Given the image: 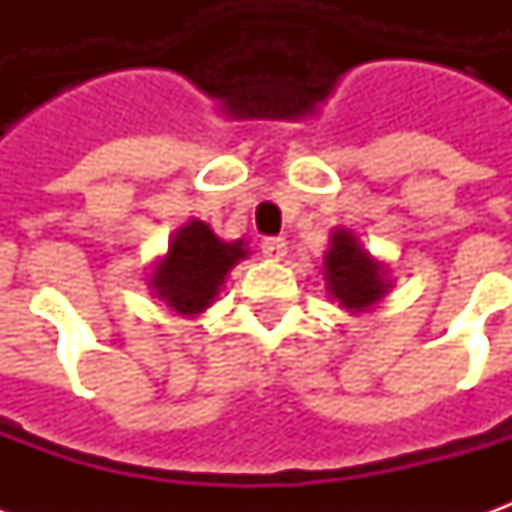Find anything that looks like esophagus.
I'll list each match as a JSON object with an SVG mask.
<instances>
[{"instance_id":"1","label":"esophagus","mask_w":512,"mask_h":512,"mask_svg":"<svg viewBox=\"0 0 512 512\" xmlns=\"http://www.w3.org/2000/svg\"><path fill=\"white\" fill-rule=\"evenodd\" d=\"M260 249H263V257H268V260H282V257L288 255L285 238H263Z\"/></svg>"}]
</instances>
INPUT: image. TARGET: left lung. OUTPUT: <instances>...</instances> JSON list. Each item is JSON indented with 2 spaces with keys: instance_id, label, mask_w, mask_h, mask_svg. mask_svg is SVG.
<instances>
[{
  "instance_id": "left-lung-1",
  "label": "left lung",
  "mask_w": 512,
  "mask_h": 512,
  "mask_svg": "<svg viewBox=\"0 0 512 512\" xmlns=\"http://www.w3.org/2000/svg\"><path fill=\"white\" fill-rule=\"evenodd\" d=\"M323 279L329 299L351 315L378 307L395 282L389 277L384 260L370 255L359 235L348 227H334L329 235V249L323 255Z\"/></svg>"
}]
</instances>
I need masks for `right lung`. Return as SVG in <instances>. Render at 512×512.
Returning a JSON list of instances; mask_svg holds the SVG:
<instances>
[{"label":"right lung","mask_w":512,"mask_h":512,"mask_svg":"<svg viewBox=\"0 0 512 512\" xmlns=\"http://www.w3.org/2000/svg\"><path fill=\"white\" fill-rule=\"evenodd\" d=\"M246 257L244 238L222 241L211 224L189 219L169 235L167 252L147 274V288L175 315L197 318L216 301L227 274Z\"/></svg>","instance_id":"add662e5"}]
</instances>
